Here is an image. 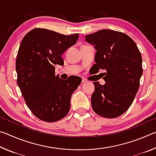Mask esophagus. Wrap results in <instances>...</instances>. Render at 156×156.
Here are the masks:
<instances>
[{"mask_svg": "<svg viewBox=\"0 0 156 156\" xmlns=\"http://www.w3.org/2000/svg\"><path fill=\"white\" fill-rule=\"evenodd\" d=\"M87 80L85 78L82 79V83H87Z\"/></svg>", "mask_w": 156, "mask_h": 156, "instance_id": "34e87169", "label": "esophagus"}]
</instances>
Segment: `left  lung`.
<instances>
[{
  "mask_svg": "<svg viewBox=\"0 0 156 156\" xmlns=\"http://www.w3.org/2000/svg\"><path fill=\"white\" fill-rule=\"evenodd\" d=\"M85 41L97 51L94 69L106 71L105 84L94 83L93 110L105 118L118 117L131 106L138 91L142 75L140 53L126 34L107 29L85 36Z\"/></svg>",
  "mask_w": 156,
  "mask_h": 156,
  "instance_id": "8db88e82",
  "label": "left lung"
}]
</instances>
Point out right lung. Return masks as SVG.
<instances>
[{"label":"right lung","mask_w":156,"mask_h":156,"mask_svg":"<svg viewBox=\"0 0 156 156\" xmlns=\"http://www.w3.org/2000/svg\"><path fill=\"white\" fill-rule=\"evenodd\" d=\"M78 36L36 28L21 41L16 61L17 84L29 109L44 122H56L67 115L72 95L82 82L78 76L63 80L55 75L56 66L64 65L61 56Z\"/></svg>","instance_id":"obj_1"}]
</instances>
